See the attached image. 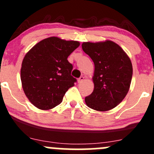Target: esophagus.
<instances>
[{
	"mask_svg": "<svg viewBox=\"0 0 154 154\" xmlns=\"http://www.w3.org/2000/svg\"><path fill=\"white\" fill-rule=\"evenodd\" d=\"M84 78H85V77H84L83 76H81V77L78 79V82H82V80H84Z\"/></svg>",
	"mask_w": 154,
	"mask_h": 154,
	"instance_id": "obj_1",
	"label": "esophagus"
}]
</instances>
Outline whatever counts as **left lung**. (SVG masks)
<instances>
[{"mask_svg":"<svg viewBox=\"0 0 154 154\" xmlns=\"http://www.w3.org/2000/svg\"><path fill=\"white\" fill-rule=\"evenodd\" d=\"M84 52L94 63L93 92L85 97L89 108L106 111L115 108L125 97L131 82L133 68L130 58L116 43L110 40L83 43Z\"/></svg>","mask_w":154,"mask_h":154,"instance_id":"left-lung-1","label":"left lung"}]
</instances>
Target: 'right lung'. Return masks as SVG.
I'll list each match as a JSON object with an SVG mask.
<instances>
[{"mask_svg": "<svg viewBox=\"0 0 154 154\" xmlns=\"http://www.w3.org/2000/svg\"><path fill=\"white\" fill-rule=\"evenodd\" d=\"M80 46L77 41H66L57 37L41 40L23 60L20 79L26 96L32 104L48 110L60 104L66 92L77 79L68 57Z\"/></svg>", "mask_w": 154, "mask_h": 154, "instance_id": "obj_1", "label": "right lung"}]
</instances>
